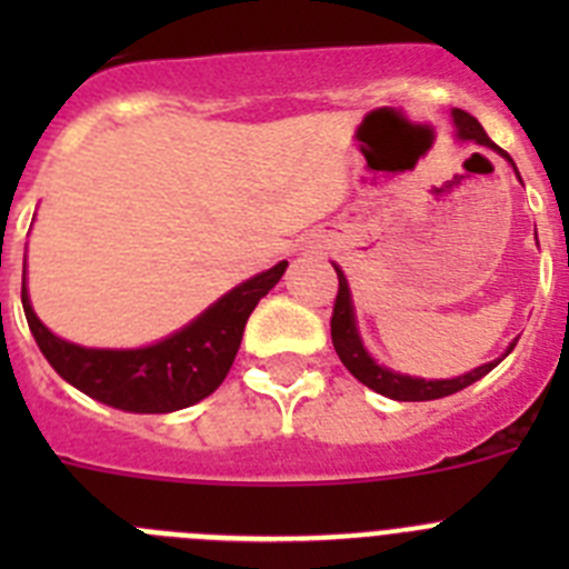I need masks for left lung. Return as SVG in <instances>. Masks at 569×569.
Returning a JSON list of instances; mask_svg holds the SVG:
<instances>
[{"label": "left lung", "mask_w": 569, "mask_h": 569, "mask_svg": "<svg viewBox=\"0 0 569 569\" xmlns=\"http://www.w3.org/2000/svg\"><path fill=\"white\" fill-rule=\"evenodd\" d=\"M453 119H456V128H459L461 139H472V142L487 144V148L499 150V153L505 156L507 162L512 164L510 156H507L505 150H501L499 144L492 142L490 136L485 133V128H481L476 116H470V113H467V110H453ZM512 168H516V164H512ZM336 276H339V293H336L333 316H330V336H333L336 353H339L341 365H345L347 370H350V373H353L356 379L361 381V385H367V387H370V390H376V393L387 396V399H396V401H430V399H445V396L459 393V390L470 387L472 381H479L481 376L490 373L492 367L499 365V361L505 359L507 353H510L512 347H516V341H512L510 350H507V353L501 356V359L490 361V365L476 367V370H470V373L459 376V379L425 381V379H413V376H399V373H393V370H387V367H379L373 359H370V356H367V350H365V347H361L359 333H356L353 305H350V288H347V279H345V273H341L339 268H336Z\"/></svg>", "instance_id": "1"}]
</instances>
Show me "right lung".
Instances as JSON below:
<instances>
[{
	"label": "right lung",
	"mask_w": 569,
	"mask_h": 569,
	"mask_svg": "<svg viewBox=\"0 0 569 569\" xmlns=\"http://www.w3.org/2000/svg\"><path fill=\"white\" fill-rule=\"evenodd\" d=\"M288 261L224 293L188 328L142 350H88L50 333L30 308L22 276L28 328L50 367L64 381L102 405L128 413H173L202 401L233 367L248 316L281 279Z\"/></svg>",
	"instance_id": "obj_1"
}]
</instances>
